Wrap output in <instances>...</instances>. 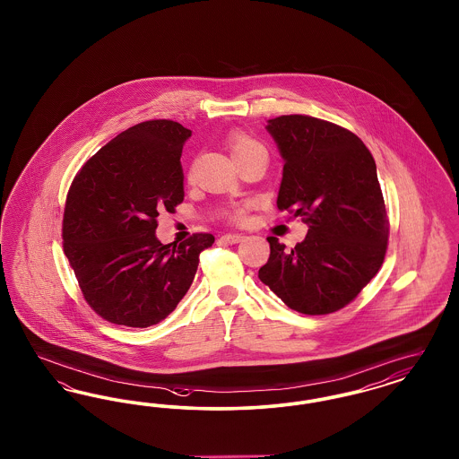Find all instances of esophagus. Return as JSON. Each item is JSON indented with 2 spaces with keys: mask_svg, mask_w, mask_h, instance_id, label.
I'll use <instances>...</instances> for the list:
<instances>
[{
  "mask_svg": "<svg viewBox=\"0 0 459 459\" xmlns=\"http://www.w3.org/2000/svg\"><path fill=\"white\" fill-rule=\"evenodd\" d=\"M242 234H225V236H221L220 239L225 240V242H229V244H238L242 240Z\"/></svg>",
  "mask_w": 459,
  "mask_h": 459,
  "instance_id": "34e87169",
  "label": "esophagus"
}]
</instances>
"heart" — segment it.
Listing matches in <instances>:
<instances>
[{
	"mask_svg": "<svg viewBox=\"0 0 459 459\" xmlns=\"http://www.w3.org/2000/svg\"><path fill=\"white\" fill-rule=\"evenodd\" d=\"M229 146H230V152H232L234 158L239 156V154L255 152V150H263L262 146H260L255 139H251L249 135H246V134H242V132L230 134V137H229ZM244 217H246V210H244V208L234 210L232 219L244 220Z\"/></svg>",
	"mask_w": 459,
	"mask_h": 459,
	"instance_id": "heart-1",
	"label": "heart"
}]
</instances>
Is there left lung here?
Returning <instances> with one entry per match:
<instances>
[{
    "mask_svg": "<svg viewBox=\"0 0 459 459\" xmlns=\"http://www.w3.org/2000/svg\"><path fill=\"white\" fill-rule=\"evenodd\" d=\"M266 131L284 158L277 206L301 217L307 234L292 249L268 238L258 277L294 311L333 313L385 258L389 220L375 160L356 134L315 117L282 115Z\"/></svg>",
    "mask_w": 459,
    "mask_h": 459,
    "instance_id": "1",
    "label": "left lung"
}]
</instances>
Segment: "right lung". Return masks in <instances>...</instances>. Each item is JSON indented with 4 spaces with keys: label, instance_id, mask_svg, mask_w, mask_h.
Instances as JSON below:
<instances>
[{
    "label": "right lung",
    "instance_id": "add662e5",
    "mask_svg": "<svg viewBox=\"0 0 459 459\" xmlns=\"http://www.w3.org/2000/svg\"><path fill=\"white\" fill-rule=\"evenodd\" d=\"M191 131L148 120L120 132L77 172L64 212V251L88 305L109 324L165 320L196 275L212 234L156 239L158 212L184 201L180 154Z\"/></svg>",
    "mask_w": 459,
    "mask_h": 459
}]
</instances>
